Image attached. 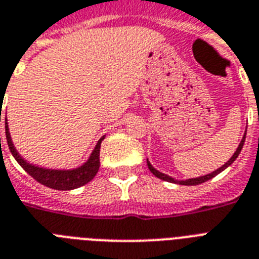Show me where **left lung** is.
Instances as JSON below:
<instances>
[{"label": "left lung", "mask_w": 259, "mask_h": 259, "mask_svg": "<svg viewBox=\"0 0 259 259\" xmlns=\"http://www.w3.org/2000/svg\"><path fill=\"white\" fill-rule=\"evenodd\" d=\"M245 138H246V134H245V136H243V138H242V141H241V144H239L238 149H237V150H235V153H234V154H233L232 158L229 159L228 162L225 163L224 166H221L220 169H217V170H215V171H213V173L206 174V176H202V177H198V178H190V180H186V181H177V180H174V178L169 177V176H166V174L161 173V171H158V170H155L154 167H153V166L150 165V162H149V161H148V167H149V170H150L151 173L154 174L155 177L159 178V180L167 181V182H173V184H180V185H188V186H194V185L203 184V182H206V181H209V180H211V178H213V177H215V176H217V174H220L221 171H224V170L226 169V167H228V166H230V165H232L233 162H234L235 158H237V157H238L239 153H241V150H242L243 144H245Z\"/></svg>", "instance_id": "8db88e82"}]
</instances>
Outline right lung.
<instances>
[{
	"label": "right lung",
	"instance_id": "obj_1",
	"mask_svg": "<svg viewBox=\"0 0 259 259\" xmlns=\"http://www.w3.org/2000/svg\"><path fill=\"white\" fill-rule=\"evenodd\" d=\"M5 132H6V141H8V146H9L12 154L16 158V161L22 166V169L26 171L29 176L34 178L37 182L45 185L50 189H56V190H73V189L81 188L83 185L93 180L94 176L97 174L100 169V148L101 142L105 137H102L98 142H97L96 148L93 153L90 154L89 159L85 163L77 169L73 170H50L38 167V166L30 165L27 163L18 153L16 148L13 146L12 138H10L9 129H8V122L5 121ZM1 141V138H0Z\"/></svg>",
	"mask_w": 259,
	"mask_h": 259
}]
</instances>
